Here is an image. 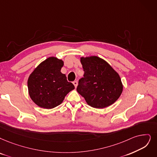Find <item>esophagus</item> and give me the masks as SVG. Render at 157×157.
<instances>
[{
  "label": "esophagus",
  "instance_id": "34e87169",
  "mask_svg": "<svg viewBox=\"0 0 157 157\" xmlns=\"http://www.w3.org/2000/svg\"><path fill=\"white\" fill-rule=\"evenodd\" d=\"M73 84H74V86H75V87H77V85H78V82H77V81H74V82H73Z\"/></svg>",
  "mask_w": 157,
  "mask_h": 157
}]
</instances>
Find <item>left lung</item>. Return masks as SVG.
Returning a JSON list of instances; mask_svg holds the SVG:
<instances>
[{
    "label": "left lung",
    "instance_id": "left-lung-1",
    "mask_svg": "<svg viewBox=\"0 0 157 157\" xmlns=\"http://www.w3.org/2000/svg\"><path fill=\"white\" fill-rule=\"evenodd\" d=\"M84 77L78 81L77 91L87 104L102 109L116 102L123 90L119 75L107 62L97 56L81 57Z\"/></svg>",
    "mask_w": 157,
    "mask_h": 157
}]
</instances>
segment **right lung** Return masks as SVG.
Listing matches in <instances>:
<instances>
[{
	"label": "right lung",
	"mask_w": 157,
	"mask_h": 157,
	"mask_svg": "<svg viewBox=\"0 0 157 157\" xmlns=\"http://www.w3.org/2000/svg\"><path fill=\"white\" fill-rule=\"evenodd\" d=\"M64 62L51 57L37 66L28 80L29 95L38 106L52 109L60 105L67 94L75 89L60 70Z\"/></svg>",
	"instance_id": "1"
}]
</instances>
